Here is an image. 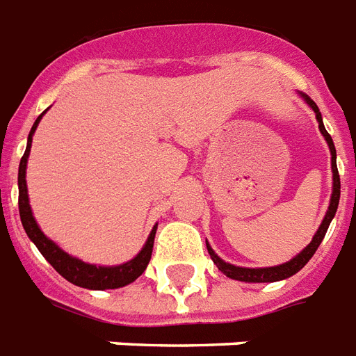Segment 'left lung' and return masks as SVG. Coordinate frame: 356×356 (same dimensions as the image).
<instances>
[{
    "label": "left lung",
    "instance_id": "8db88e82",
    "mask_svg": "<svg viewBox=\"0 0 356 356\" xmlns=\"http://www.w3.org/2000/svg\"><path fill=\"white\" fill-rule=\"evenodd\" d=\"M302 95V98L305 102L313 108V111L316 113V120H318V128L320 133L323 135V138L327 140V146H329V152H331V170H333V193H331V201H329V208L327 212H325V218H323L322 225L318 227L316 234H314L313 241L307 245V247L303 248L302 252L296 254L291 261L287 263H282V265H276V267H265V268H247V267H236L232 263H227L223 259L219 258L218 254L213 252V248L208 245L207 241V248H208V254H210V258L212 261L218 265V268L225 276L232 280H238V282H248V283H270V282H280V280H285V278H291L293 274H296L300 268L305 267V263L309 259L313 258V254L316 252V248L320 247L322 243L323 236L327 232L329 225L333 221L334 213H337V208H338V201H340V175H338V168H337V149H334V144H333V138L331 135L327 133L325 126L322 122V113H320L318 106L311 100V97L307 95Z\"/></svg>",
    "mask_w": 356,
    "mask_h": 356
}]
</instances>
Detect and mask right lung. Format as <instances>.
<instances>
[{
    "label": "right lung",
    "instance_id": "add662e5",
    "mask_svg": "<svg viewBox=\"0 0 356 356\" xmlns=\"http://www.w3.org/2000/svg\"><path fill=\"white\" fill-rule=\"evenodd\" d=\"M47 111V109H45ZM43 111V113H45ZM43 113L36 118V122L33 124V129L29 133L27 138V149L23 153L22 161H19L18 170V207H19V218H22V225L27 232L29 239L38 247V250L42 252V256L47 259L54 267L58 274H62L63 278L71 282L73 285L83 289H93V291H104V289H118L128 285V283L135 282L140 274L146 270L149 259H152L153 250V239H155V232H157V225L153 227L149 232L148 241L143 247V250L129 261L122 263V265H115V267H100V265H91V263H83L82 259L73 258L67 252H63L62 248L58 247L54 241L45 236L40 230L36 219L33 216L31 204H29V193H27V181H25V170H27V159L31 153V144H33V135L36 131L38 124L42 120Z\"/></svg>",
    "mask_w": 356,
    "mask_h": 356
}]
</instances>
